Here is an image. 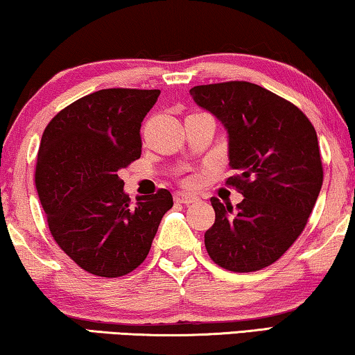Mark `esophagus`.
<instances>
[{"instance_id": "1", "label": "esophagus", "mask_w": 355, "mask_h": 355, "mask_svg": "<svg viewBox=\"0 0 355 355\" xmlns=\"http://www.w3.org/2000/svg\"><path fill=\"white\" fill-rule=\"evenodd\" d=\"M174 200H176L178 203H184V205H190V203H195L197 202V197L192 193H187V192H176L174 193Z\"/></svg>"}]
</instances>
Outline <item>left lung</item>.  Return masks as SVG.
<instances>
[{"instance_id":"8db88e82","label":"left lung","mask_w":355,"mask_h":355,"mask_svg":"<svg viewBox=\"0 0 355 355\" xmlns=\"http://www.w3.org/2000/svg\"><path fill=\"white\" fill-rule=\"evenodd\" d=\"M190 96L227 130L229 165L237 174L225 184L243 195L235 214L211 198L209 258L232 272L264 269L300 237L320 193L317 132L295 104L248 81L193 86Z\"/></svg>"}]
</instances>
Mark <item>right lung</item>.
Returning a JSON list of instances; mask_svg holds the SVG:
<instances>
[{
    "label": "right lung",
    "instance_id": "obj_1",
    "mask_svg": "<svg viewBox=\"0 0 355 355\" xmlns=\"http://www.w3.org/2000/svg\"><path fill=\"white\" fill-rule=\"evenodd\" d=\"M160 89H101L60 110L41 137L35 186L51 235L81 269L121 277L150 251L173 207L166 189L132 207L118 171L141 157V123Z\"/></svg>",
    "mask_w": 355,
    "mask_h": 355
}]
</instances>
